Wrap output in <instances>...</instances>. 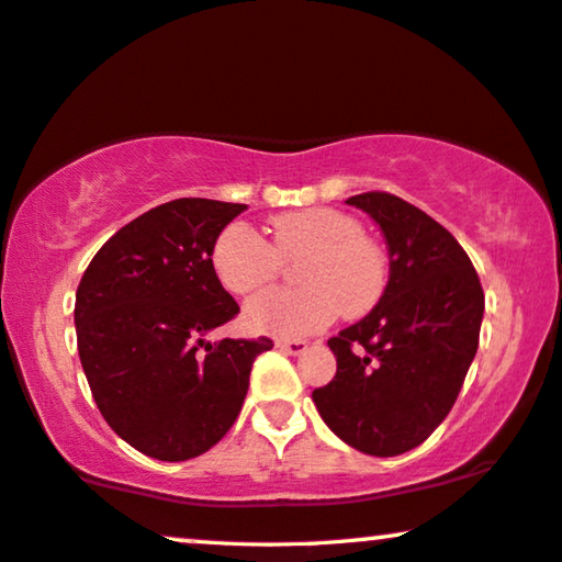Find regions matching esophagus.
Segmentation results:
<instances>
[{
	"mask_svg": "<svg viewBox=\"0 0 562 562\" xmlns=\"http://www.w3.org/2000/svg\"><path fill=\"white\" fill-rule=\"evenodd\" d=\"M276 347H279L283 355H294V357L304 355L308 349L306 341H301V339H276Z\"/></svg>",
	"mask_w": 562,
	"mask_h": 562,
	"instance_id": "34e87169",
	"label": "esophagus"
}]
</instances>
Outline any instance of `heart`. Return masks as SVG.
Listing matches in <instances>:
<instances>
[{"mask_svg": "<svg viewBox=\"0 0 562 562\" xmlns=\"http://www.w3.org/2000/svg\"><path fill=\"white\" fill-rule=\"evenodd\" d=\"M273 243L248 223H231L213 246V271L231 294H254L297 263L301 289H276L250 301L243 324L254 335L306 337L341 314L357 319L375 308L387 286V258L362 223L331 207L273 217Z\"/></svg>", "mask_w": 562, "mask_h": 562, "instance_id": "heart-1", "label": "heart"}]
</instances>
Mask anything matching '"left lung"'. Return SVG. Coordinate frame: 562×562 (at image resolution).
Here are the masks:
<instances>
[{
	"instance_id": "obj_1",
	"label": "left lung",
	"mask_w": 562,
	"mask_h": 562,
	"mask_svg": "<svg viewBox=\"0 0 562 562\" xmlns=\"http://www.w3.org/2000/svg\"><path fill=\"white\" fill-rule=\"evenodd\" d=\"M380 225L390 279L378 306L327 345L337 375L312 397L341 441L370 457L416 449L457 403L479 347L484 291L459 240L390 192L347 200Z\"/></svg>"
}]
</instances>
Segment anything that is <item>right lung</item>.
Instances as JSON below:
<instances>
[{
	"instance_id": "1",
	"label": "right lung",
	"mask_w": 562,
	"mask_h": 562,
	"mask_svg": "<svg viewBox=\"0 0 562 562\" xmlns=\"http://www.w3.org/2000/svg\"><path fill=\"white\" fill-rule=\"evenodd\" d=\"M246 205L180 198L103 243L78 283V355L105 423L159 461H187L238 418L268 337L205 341L240 306L213 271V246Z\"/></svg>"
}]
</instances>
